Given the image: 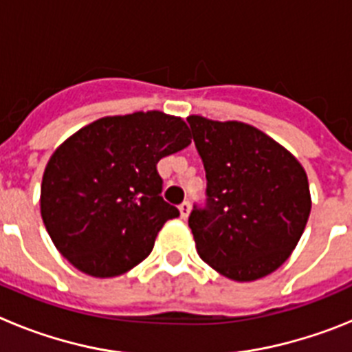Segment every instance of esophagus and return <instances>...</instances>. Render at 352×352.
<instances>
[{
    "label": "esophagus",
    "mask_w": 352,
    "mask_h": 352,
    "mask_svg": "<svg viewBox=\"0 0 352 352\" xmlns=\"http://www.w3.org/2000/svg\"><path fill=\"white\" fill-rule=\"evenodd\" d=\"M179 214H182V219H188V214H190V203L185 201V203L179 204Z\"/></svg>",
    "instance_id": "34e87169"
}]
</instances>
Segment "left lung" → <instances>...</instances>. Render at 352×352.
<instances>
[{
	"instance_id": "8db88e82",
	"label": "left lung",
	"mask_w": 352,
	"mask_h": 352,
	"mask_svg": "<svg viewBox=\"0 0 352 352\" xmlns=\"http://www.w3.org/2000/svg\"><path fill=\"white\" fill-rule=\"evenodd\" d=\"M206 170V206L188 226L199 257L220 275L252 282L296 248L312 199L303 166L284 146L241 121L186 118Z\"/></svg>"
}]
</instances>
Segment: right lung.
<instances>
[{"mask_svg": "<svg viewBox=\"0 0 352 352\" xmlns=\"http://www.w3.org/2000/svg\"><path fill=\"white\" fill-rule=\"evenodd\" d=\"M190 142L185 121L160 111L100 118L61 142L40 190L43 226L61 256L96 278L144 261L164 223L179 217L162 199L157 164Z\"/></svg>", "mask_w": 352, "mask_h": 352, "instance_id": "add662e5", "label": "right lung"}]
</instances>
